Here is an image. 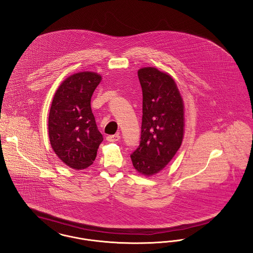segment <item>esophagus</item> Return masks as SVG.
<instances>
[{"label":"esophagus","instance_id":"1","mask_svg":"<svg viewBox=\"0 0 253 253\" xmlns=\"http://www.w3.org/2000/svg\"><path fill=\"white\" fill-rule=\"evenodd\" d=\"M119 138H120V136L119 134H112V135H108L106 137L107 141H109V142H116V141L119 140Z\"/></svg>","mask_w":253,"mask_h":253}]
</instances>
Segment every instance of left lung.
Masks as SVG:
<instances>
[{
  "instance_id": "1",
  "label": "left lung",
  "mask_w": 253,
  "mask_h": 253,
  "mask_svg": "<svg viewBox=\"0 0 253 253\" xmlns=\"http://www.w3.org/2000/svg\"><path fill=\"white\" fill-rule=\"evenodd\" d=\"M142 89V123L138 147L131 154L134 168L145 176L163 170L183 137V102L170 75L155 68L137 73Z\"/></svg>"
}]
</instances>
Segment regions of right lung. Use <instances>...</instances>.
I'll use <instances>...</instances> for the list:
<instances>
[{
    "mask_svg": "<svg viewBox=\"0 0 253 253\" xmlns=\"http://www.w3.org/2000/svg\"><path fill=\"white\" fill-rule=\"evenodd\" d=\"M100 80V75L89 72L71 75L56 90L49 110L51 147L64 164L76 170L93 164L103 140L90 108Z\"/></svg>",
    "mask_w": 253,
    "mask_h": 253,
    "instance_id": "1",
    "label": "right lung"
}]
</instances>
